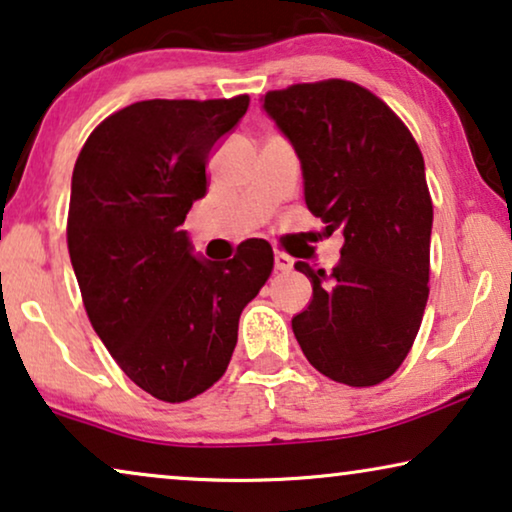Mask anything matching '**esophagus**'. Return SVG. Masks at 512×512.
I'll use <instances>...</instances> for the list:
<instances>
[{"instance_id":"esophagus-1","label":"esophagus","mask_w":512,"mask_h":512,"mask_svg":"<svg viewBox=\"0 0 512 512\" xmlns=\"http://www.w3.org/2000/svg\"><path fill=\"white\" fill-rule=\"evenodd\" d=\"M293 268V258L284 251H275V270L279 272H289Z\"/></svg>"}]
</instances>
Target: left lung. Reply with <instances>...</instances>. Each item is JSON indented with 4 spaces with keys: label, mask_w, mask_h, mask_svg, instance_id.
I'll use <instances>...</instances> for the list:
<instances>
[{
    "label": "left lung",
    "mask_w": 512,
    "mask_h": 512,
    "mask_svg": "<svg viewBox=\"0 0 512 512\" xmlns=\"http://www.w3.org/2000/svg\"><path fill=\"white\" fill-rule=\"evenodd\" d=\"M263 109L291 139L305 205L340 230L331 275L298 261L312 303L293 335L321 375L373 387L408 356L429 298L433 202L422 151L405 123L359 83L326 79L265 93Z\"/></svg>",
    "instance_id": "obj_1"
}]
</instances>
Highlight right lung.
Returning a JSON list of instances; mask_svg holds the SVG:
<instances>
[{
	"mask_svg": "<svg viewBox=\"0 0 512 512\" xmlns=\"http://www.w3.org/2000/svg\"><path fill=\"white\" fill-rule=\"evenodd\" d=\"M230 100H144L97 125L72 174L67 247L95 333L146 394L184 403L226 373L244 305L268 282L272 247L230 261L191 254L188 209L207 193L212 146L247 114Z\"/></svg>",
	"mask_w": 512,
	"mask_h": 512,
	"instance_id": "obj_1",
	"label": "right lung"
}]
</instances>
